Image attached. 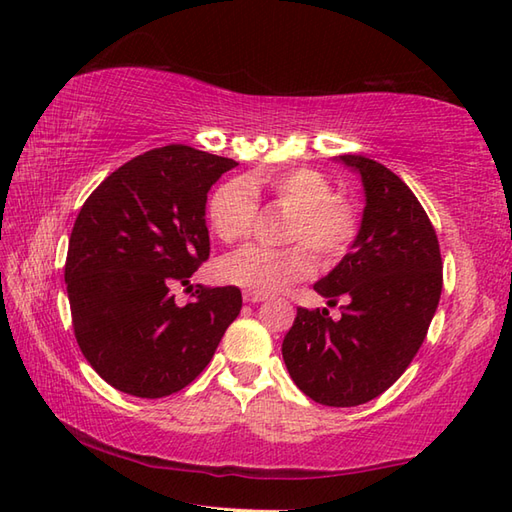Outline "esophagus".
Segmentation results:
<instances>
[{
    "mask_svg": "<svg viewBox=\"0 0 512 512\" xmlns=\"http://www.w3.org/2000/svg\"><path fill=\"white\" fill-rule=\"evenodd\" d=\"M266 299H268L266 295H257V292H244V301L246 303H262Z\"/></svg>",
    "mask_w": 512,
    "mask_h": 512,
    "instance_id": "esophagus-1",
    "label": "esophagus"
}]
</instances>
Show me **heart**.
I'll return each mask as SVG.
<instances>
[{
	"mask_svg": "<svg viewBox=\"0 0 512 512\" xmlns=\"http://www.w3.org/2000/svg\"><path fill=\"white\" fill-rule=\"evenodd\" d=\"M257 195H270L290 211L284 242L288 248L246 246L217 264V279L257 295H273L314 273V250L323 266H334L350 253L358 233L354 204L332 193L330 180L317 169L253 171L242 180L217 187L206 206L211 231L224 244L242 242L253 233Z\"/></svg>",
	"mask_w": 512,
	"mask_h": 512,
	"instance_id": "b5f03b06",
	"label": "heart"
}]
</instances>
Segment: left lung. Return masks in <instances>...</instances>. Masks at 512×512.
<instances>
[{
	"mask_svg": "<svg viewBox=\"0 0 512 512\" xmlns=\"http://www.w3.org/2000/svg\"><path fill=\"white\" fill-rule=\"evenodd\" d=\"M341 162L361 173L365 211L352 250L314 290L336 306L297 310L281 354L295 385L314 402L356 407L383 394L427 336L442 292L436 228L394 171L365 156Z\"/></svg>",
	"mask_w": 512,
	"mask_h": 512,
	"instance_id": "left-lung-1",
	"label": "left lung"
}]
</instances>
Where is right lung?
I'll return each instance as SVG.
<instances>
[{"label": "right lung", "mask_w": 512, "mask_h": 512, "mask_svg": "<svg viewBox=\"0 0 512 512\" xmlns=\"http://www.w3.org/2000/svg\"><path fill=\"white\" fill-rule=\"evenodd\" d=\"M233 158L151 149L110 173L81 206L65 259L72 328L105 383L138 398L187 387L242 310L235 286L173 290L209 259L206 193Z\"/></svg>", "instance_id": "obj_1"}]
</instances>
